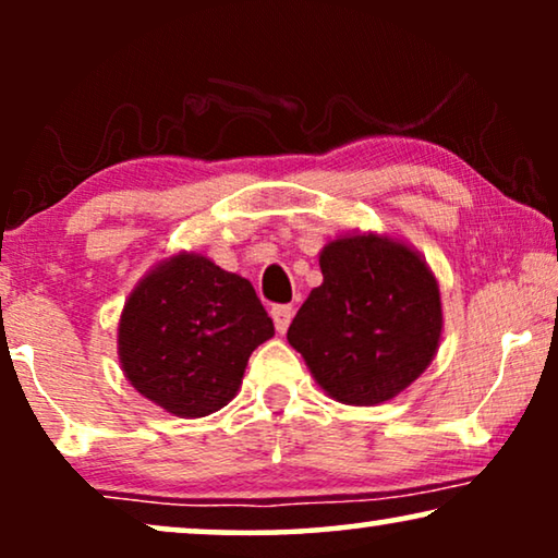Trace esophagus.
<instances>
[{"label":"esophagus","mask_w":558,"mask_h":558,"mask_svg":"<svg viewBox=\"0 0 558 558\" xmlns=\"http://www.w3.org/2000/svg\"><path fill=\"white\" fill-rule=\"evenodd\" d=\"M292 317H294V307H289V304H277V307H271V319H274V327H277L279 335L287 332Z\"/></svg>","instance_id":"obj_1"}]
</instances>
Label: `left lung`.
Wrapping results in <instances>:
<instances>
[{
    "label": "left lung",
    "mask_w": 558,
    "mask_h": 558,
    "mask_svg": "<svg viewBox=\"0 0 558 558\" xmlns=\"http://www.w3.org/2000/svg\"><path fill=\"white\" fill-rule=\"evenodd\" d=\"M319 271L323 284L289 325V345L330 399L391 401L439 350L445 312L432 266L401 235L353 231L325 243Z\"/></svg>",
    "instance_id": "8db88e82"
}]
</instances>
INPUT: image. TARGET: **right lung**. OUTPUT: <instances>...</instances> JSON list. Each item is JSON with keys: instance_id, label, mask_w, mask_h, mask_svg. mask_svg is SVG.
Listing matches in <instances>:
<instances>
[{"instance_id": "1", "label": "right lung", "mask_w": 558, "mask_h": 558, "mask_svg": "<svg viewBox=\"0 0 558 558\" xmlns=\"http://www.w3.org/2000/svg\"><path fill=\"white\" fill-rule=\"evenodd\" d=\"M269 338L274 323L248 279L178 251L129 292L117 350L136 393L172 416L201 418L239 393L251 353Z\"/></svg>"}]
</instances>
